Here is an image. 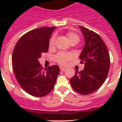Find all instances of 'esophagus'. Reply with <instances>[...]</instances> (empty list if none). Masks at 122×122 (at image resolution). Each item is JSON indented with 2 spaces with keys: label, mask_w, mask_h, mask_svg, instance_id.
Instances as JSON below:
<instances>
[{
  "label": "esophagus",
  "mask_w": 122,
  "mask_h": 122,
  "mask_svg": "<svg viewBox=\"0 0 122 122\" xmlns=\"http://www.w3.org/2000/svg\"><path fill=\"white\" fill-rule=\"evenodd\" d=\"M65 69H66V67H64V66H60V70L61 71H64Z\"/></svg>",
  "instance_id": "obj_1"
}]
</instances>
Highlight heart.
<instances>
[{
    "label": "heart",
    "instance_id": "obj_1",
    "mask_svg": "<svg viewBox=\"0 0 122 122\" xmlns=\"http://www.w3.org/2000/svg\"><path fill=\"white\" fill-rule=\"evenodd\" d=\"M65 36L67 38L68 41L70 43H77L79 41H80V36L79 35L76 33L74 31H70L68 32L65 34ZM55 45V37L52 36L50 39L49 41V46L51 48L53 47ZM71 55L68 54H65V53H59L57 54L55 57V60L57 63L61 65H64L71 59Z\"/></svg>",
    "mask_w": 122,
    "mask_h": 122
}]
</instances>
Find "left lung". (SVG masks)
Wrapping results in <instances>:
<instances>
[{"instance_id":"1","label":"left lung","mask_w":122,"mask_h":122,"mask_svg":"<svg viewBox=\"0 0 122 122\" xmlns=\"http://www.w3.org/2000/svg\"><path fill=\"white\" fill-rule=\"evenodd\" d=\"M85 39V45L79 58L84 68L70 79L73 89L78 93L87 95L103 84L110 67V57L107 46L98 34L79 25Z\"/></svg>"}]
</instances>
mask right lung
I'll list each match as a JSON object with an SVG mask.
<instances>
[{
  "label": "right lung",
  "instance_id": "add662e5",
  "mask_svg": "<svg viewBox=\"0 0 122 122\" xmlns=\"http://www.w3.org/2000/svg\"><path fill=\"white\" fill-rule=\"evenodd\" d=\"M56 27L33 29L22 35L12 54L14 73L18 83L27 93L43 97L52 90L60 72L58 65L44 68L38 59L48 51L49 38Z\"/></svg>",
  "mask_w": 122,
  "mask_h": 122
}]
</instances>
